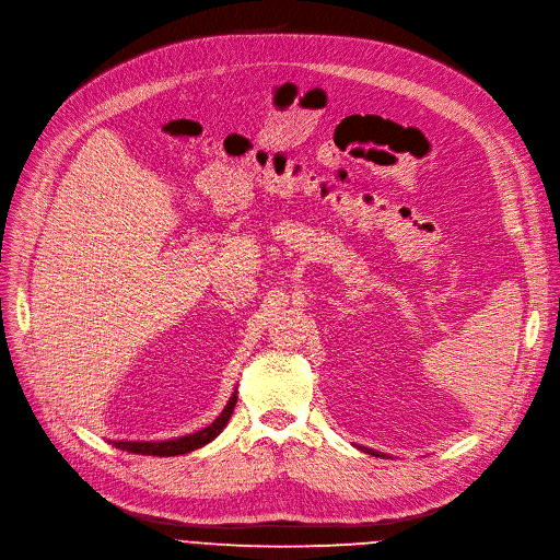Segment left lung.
Instances as JSON below:
<instances>
[{"mask_svg":"<svg viewBox=\"0 0 560 560\" xmlns=\"http://www.w3.org/2000/svg\"><path fill=\"white\" fill-rule=\"evenodd\" d=\"M364 451H366V453H371V455H380L377 451H371V448H364Z\"/></svg>","mask_w":560,"mask_h":560,"instance_id":"obj_1","label":"left lung"}]
</instances>
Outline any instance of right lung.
Wrapping results in <instances>:
<instances>
[{"label":"right lung","instance_id":"obj_1","mask_svg":"<svg viewBox=\"0 0 560 560\" xmlns=\"http://www.w3.org/2000/svg\"><path fill=\"white\" fill-rule=\"evenodd\" d=\"M234 406H236V393L228 401L225 411L210 427H206V429L198 431V433H191V435H185V438H178V440H167V442H116V446L122 448V451H129V453L161 455V457L189 453V451H194V448H198L202 444H208L210 440H214L223 431V427L228 424V420H230V416L234 411Z\"/></svg>","mask_w":560,"mask_h":560}]
</instances>
